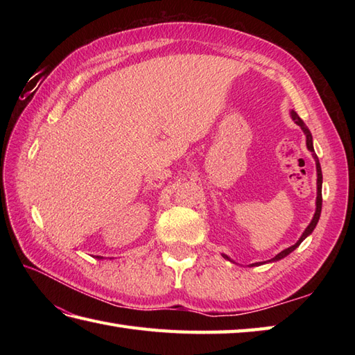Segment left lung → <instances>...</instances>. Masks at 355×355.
Masks as SVG:
<instances>
[{"instance_id": "obj_1", "label": "left lung", "mask_w": 355, "mask_h": 355, "mask_svg": "<svg viewBox=\"0 0 355 355\" xmlns=\"http://www.w3.org/2000/svg\"><path fill=\"white\" fill-rule=\"evenodd\" d=\"M291 119H293L294 122H296L300 128H302V131H304V132H305V135H306V148H308V150H311V154H313L314 160H315V169H318V198H315V214H314V216H313L311 223L308 224V227H306V229H305V232L302 233V236L299 238L297 243L294 244V245H291V247H288V248H285V250H282L281 253H277L273 259H270V261H267V262L282 259V258H285L286 254H290L293 250H296V248L300 245V243H302V241H304L308 235H311L313 230H314V227H315V225H318V223H319L320 212H322V169H320L319 158H318V155H315V153H314V148H313V135H311L310 130H308V128H306V125L304 123V120L297 116V112H296V111H291ZM223 256H224L225 259H229V261H230V258H229L227 254H223ZM261 263H266V262H256V263H252V267H253V266H261Z\"/></svg>"}]
</instances>
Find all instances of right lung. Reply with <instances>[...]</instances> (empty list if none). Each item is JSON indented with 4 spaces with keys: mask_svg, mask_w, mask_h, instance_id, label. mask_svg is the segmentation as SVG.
I'll return each instance as SVG.
<instances>
[{
    "mask_svg": "<svg viewBox=\"0 0 355 355\" xmlns=\"http://www.w3.org/2000/svg\"><path fill=\"white\" fill-rule=\"evenodd\" d=\"M96 258H97V259H103V258H102V256H96Z\"/></svg>",
    "mask_w": 355,
    "mask_h": 355,
    "instance_id": "right-lung-1",
    "label": "right lung"
}]
</instances>
